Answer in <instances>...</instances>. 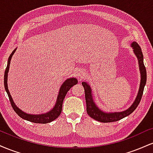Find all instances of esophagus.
<instances>
[{
  "instance_id": "34e87169",
  "label": "esophagus",
  "mask_w": 153,
  "mask_h": 153,
  "mask_svg": "<svg viewBox=\"0 0 153 153\" xmlns=\"http://www.w3.org/2000/svg\"><path fill=\"white\" fill-rule=\"evenodd\" d=\"M82 74H83V71H79V73H78V77H81Z\"/></svg>"
}]
</instances>
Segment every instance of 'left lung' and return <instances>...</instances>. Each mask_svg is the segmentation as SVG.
I'll use <instances>...</instances> for the list:
<instances>
[{
  "label": "left lung",
  "instance_id": "8db88e82",
  "mask_svg": "<svg viewBox=\"0 0 153 153\" xmlns=\"http://www.w3.org/2000/svg\"><path fill=\"white\" fill-rule=\"evenodd\" d=\"M131 47H132L133 52L137 57L138 60L139 68L140 72V83L139 91L135 98L134 102L131 105L130 107L127 109L122 111H115V112H106L103 110L100 109L97 105L95 103L94 98H93V91L91 85L87 82H82V85L85 90V102H86V111L92 119L98 121L100 122H114L120 120L124 117H127L131 114L136 109L139 103L140 102V100L143 96L144 88L145 86L147 80V73L146 68L144 65L143 62V54L142 52V50L138 44L136 42H133L131 44Z\"/></svg>",
  "mask_w": 153,
  "mask_h": 153
}]
</instances>
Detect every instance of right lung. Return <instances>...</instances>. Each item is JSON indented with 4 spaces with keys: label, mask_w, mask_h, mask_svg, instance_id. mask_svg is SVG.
I'll use <instances>...</instances> for the list:
<instances>
[{
    "label": "right lung",
    "mask_w": 153,
    "mask_h": 153,
    "mask_svg": "<svg viewBox=\"0 0 153 153\" xmlns=\"http://www.w3.org/2000/svg\"><path fill=\"white\" fill-rule=\"evenodd\" d=\"M16 49L17 48H16L15 50L12 52V53L10 54L9 57H8V64H7L6 69V71H5L4 74V87L5 89H6L7 94H8V98H9L10 102L11 103V106L13 107V110L15 111L16 113L23 119L29 121V122H31L37 123V124H47V123H50L51 122H52V121H54V119H57V117L60 115L61 112H62V103L63 101H64L65 97L67 93L68 92V91H69L73 85H76V84L78 83V80L75 78H68L67 80H65V82H63L62 85L60 86V88H59L55 104H54L53 108L49 111H47L45 114H31L26 113L24 111L20 109V108L16 105L13 99H12L11 96H10L9 91H8V83H7V82H8V71H9L10 60H11L12 57H13V54L15 53Z\"/></svg>",
    "instance_id": "obj_1"
}]
</instances>
